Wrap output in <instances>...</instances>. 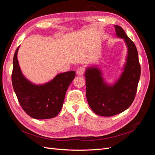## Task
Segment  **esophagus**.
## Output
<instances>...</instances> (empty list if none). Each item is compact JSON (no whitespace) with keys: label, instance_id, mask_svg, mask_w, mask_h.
<instances>
[{"label":"esophagus","instance_id":"esophagus-1","mask_svg":"<svg viewBox=\"0 0 155 155\" xmlns=\"http://www.w3.org/2000/svg\"><path fill=\"white\" fill-rule=\"evenodd\" d=\"M84 73H85V68L83 67H79L76 70V74L78 76H82Z\"/></svg>","mask_w":155,"mask_h":155}]
</instances>
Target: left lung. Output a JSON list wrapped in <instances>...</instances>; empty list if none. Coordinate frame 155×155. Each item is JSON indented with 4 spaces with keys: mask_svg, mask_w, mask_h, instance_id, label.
<instances>
[{
    "mask_svg": "<svg viewBox=\"0 0 155 155\" xmlns=\"http://www.w3.org/2000/svg\"><path fill=\"white\" fill-rule=\"evenodd\" d=\"M117 36L124 39L128 48L126 65L121 78L114 86L104 82L97 68H88L86 78V95L88 104L97 115L112 116L124 112L130 106L137 94L141 74L137 47L124 29L114 25Z\"/></svg>",
    "mask_w": 155,
    "mask_h": 155,
    "instance_id": "obj_1",
    "label": "left lung"
}]
</instances>
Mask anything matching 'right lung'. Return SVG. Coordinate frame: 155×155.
Listing matches in <instances>:
<instances>
[{"label":"right lung","instance_id":"obj_1","mask_svg":"<svg viewBox=\"0 0 155 155\" xmlns=\"http://www.w3.org/2000/svg\"><path fill=\"white\" fill-rule=\"evenodd\" d=\"M18 46L13 60L12 81L13 90L22 109L31 118L50 119L57 116L63 107L65 94L76 76L70 71L58 74L50 82L35 85L23 76L17 58Z\"/></svg>","mask_w":155,"mask_h":155}]
</instances>
